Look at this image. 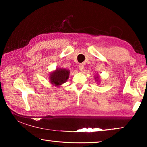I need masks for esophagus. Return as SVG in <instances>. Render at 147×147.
<instances>
[{"mask_svg": "<svg viewBox=\"0 0 147 147\" xmlns=\"http://www.w3.org/2000/svg\"><path fill=\"white\" fill-rule=\"evenodd\" d=\"M78 67H79L80 71H83L84 68V65H83L82 63H80V64L78 65Z\"/></svg>", "mask_w": 147, "mask_h": 147, "instance_id": "obj_1", "label": "esophagus"}]
</instances>
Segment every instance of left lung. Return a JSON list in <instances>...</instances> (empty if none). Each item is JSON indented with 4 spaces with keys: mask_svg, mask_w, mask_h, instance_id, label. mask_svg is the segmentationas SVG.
<instances>
[{
    "mask_svg": "<svg viewBox=\"0 0 147 147\" xmlns=\"http://www.w3.org/2000/svg\"><path fill=\"white\" fill-rule=\"evenodd\" d=\"M96 78H98V77H96Z\"/></svg>",
    "mask_w": 147,
    "mask_h": 147,
    "instance_id": "left-lung-1",
    "label": "left lung"
}]
</instances>
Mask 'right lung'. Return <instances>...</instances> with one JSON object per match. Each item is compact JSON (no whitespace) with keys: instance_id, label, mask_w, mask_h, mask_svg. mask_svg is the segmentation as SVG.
Here are the masks:
<instances>
[{"instance_id":"1","label":"right lung","mask_w":147,"mask_h":147,"mask_svg":"<svg viewBox=\"0 0 147 147\" xmlns=\"http://www.w3.org/2000/svg\"><path fill=\"white\" fill-rule=\"evenodd\" d=\"M69 73V71L67 69H56L51 74L50 81L51 82L52 84H54L56 86L61 85L67 80Z\"/></svg>"}]
</instances>
